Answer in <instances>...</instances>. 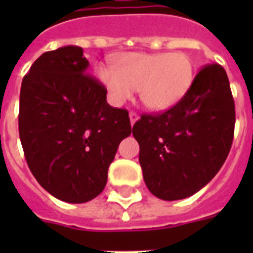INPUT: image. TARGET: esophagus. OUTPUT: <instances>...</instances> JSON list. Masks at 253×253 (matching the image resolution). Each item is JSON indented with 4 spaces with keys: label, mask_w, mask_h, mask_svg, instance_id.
Wrapping results in <instances>:
<instances>
[{
    "label": "esophagus",
    "mask_w": 253,
    "mask_h": 253,
    "mask_svg": "<svg viewBox=\"0 0 253 253\" xmlns=\"http://www.w3.org/2000/svg\"><path fill=\"white\" fill-rule=\"evenodd\" d=\"M138 119H139L138 114H136V113H134V111H131V113H130V122H131V125H134V123L136 122Z\"/></svg>",
    "instance_id": "1"
}]
</instances>
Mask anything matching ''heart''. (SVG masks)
I'll return each mask as SVG.
<instances>
[{"mask_svg": "<svg viewBox=\"0 0 253 253\" xmlns=\"http://www.w3.org/2000/svg\"><path fill=\"white\" fill-rule=\"evenodd\" d=\"M114 68H97L111 102L122 105L139 90L143 105L154 111L176 105L194 79L193 61L184 52L126 53L115 57Z\"/></svg>", "mask_w": 253, "mask_h": 253, "instance_id": "obj_1", "label": "heart"}]
</instances>
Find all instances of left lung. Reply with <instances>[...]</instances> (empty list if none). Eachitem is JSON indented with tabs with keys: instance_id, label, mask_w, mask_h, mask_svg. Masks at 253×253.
I'll return each mask as SVG.
<instances>
[{
	"instance_id": "1",
	"label": "left lung",
	"mask_w": 253,
	"mask_h": 253,
	"mask_svg": "<svg viewBox=\"0 0 253 253\" xmlns=\"http://www.w3.org/2000/svg\"><path fill=\"white\" fill-rule=\"evenodd\" d=\"M234 127L227 73L219 64L205 65L176 105L143 114L132 127L148 190L160 200L176 201L204 188L227 159Z\"/></svg>"
}]
</instances>
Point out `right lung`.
Instances as JSON below:
<instances>
[{
  "label": "right lung",
  "mask_w": 253,
  "mask_h": 253,
  "mask_svg": "<svg viewBox=\"0 0 253 253\" xmlns=\"http://www.w3.org/2000/svg\"><path fill=\"white\" fill-rule=\"evenodd\" d=\"M81 47L44 52L23 77L19 138L30 170L57 200L84 204L102 192L122 139L126 109L111 107L106 87L87 75Z\"/></svg>",
  "instance_id": "1"
}]
</instances>
